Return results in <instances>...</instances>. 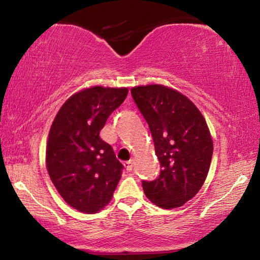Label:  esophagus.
<instances>
[{
  "label": "esophagus",
  "mask_w": 260,
  "mask_h": 260,
  "mask_svg": "<svg viewBox=\"0 0 260 260\" xmlns=\"http://www.w3.org/2000/svg\"><path fill=\"white\" fill-rule=\"evenodd\" d=\"M124 165H125V167H126V170L127 171H131L133 170V160H128V161H125L124 162Z\"/></svg>",
  "instance_id": "obj_1"
}]
</instances>
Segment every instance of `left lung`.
Returning a JSON list of instances; mask_svg holds the SVG:
<instances>
[{"mask_svg":"<svg viewBox=\"0 0 260 260\" xmlns=\"http://www.w3.org/2000/svg\"><path fill=\"white\" fill-rule=\"evenodd\" d=\"M150 128L160 174L143 181L144 193L161 209H177L190 201L208 177L213 141L205 118L187 96L164 85L131 89Z\"/></svg>","mask_w":260,"mask_h":260,"instance_id":"1","label":"left lung"}]
</instances>
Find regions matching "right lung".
I'll return each instance as SVG.
<instances>
[{
    "label": "right lung",
    "mask_w": 260,
    "mask_h": 260,
    "mask_svg": "<svg viewBox=\"0 0 260 260\" xmlns=\"http://www.w3.org/2000/svg\"><path fill=\"white\" fill-rule=\"evenodd\" d=\"M127 94V87L85 88L65 101L52 121L47 171L59 195L79 212L103 210L121 178V162L100 132Z\"/></svg>",
    "instance_id": "1"
}]
</instances>
